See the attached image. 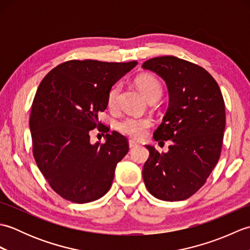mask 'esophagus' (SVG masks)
Wrapping results in <instances>:
<instances>
[{"instance_id":"34e87169","label":"esophagus","mask_w":250,"mask_h":250,"mask_svg":"<svg viewBox=\"0 0 250 250\" xmlns=\"http://www.w3.org/2000/svg\"><path fill=\"white\" fill-rule=\"evenodd\" d=\"M137 146H139V144H137V143H135L134 141H129V147L131 148V149H132V148L137 147Z\"/></svg>"}]
</instances>
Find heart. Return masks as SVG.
<instances>
[{
    "instance_id": "obj_1",
    "label": "heart",
    "mask_w": 250,
    "mask_h": 250,
    "mask_svg": "<svg viewBox=\"0 0 250 250\" xmlns=\"http://www.w3.org/2000/svg\"><path fill=\"white\" fill-rule=\"evenodd\" d=\"M136 86L142 91V93L145 95L148 100L158 99L162 93V87L158 79L152 76L144 74L136 78ZM120 91V84L117 83L109 90L107 95V105L109 108H115L117 104V98ZM152 121L150 118H139V117L134 116H126L117 122V130L120 133L125 134L126 136H130L132 139L141 140L144 137L147 133V130L150 128Z\"/></svg>"
}]
</instances>
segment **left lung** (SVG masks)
I'll use <instances>...</instances> for the list:
<instances>
[{"label": "left lung", "mask_w": 250, "mask_h": 250, "mask_svg": "<svg viewBox=\"0 0 250 250\" xmlns=\"http://www.w3.org/2000/svg\"><path fill=\"white\" fill-rule=\"evenodd\" d=\"M142 67L158 74L168 89V108L153 139L173 142L167 152L146 146L149 157L143 179L155 198L183 201L206 183L219 160L225 101L214 77L194 63L163 56L147 60Z\"/></svg>", "instance_id": "8db88e82"}]
</instances>
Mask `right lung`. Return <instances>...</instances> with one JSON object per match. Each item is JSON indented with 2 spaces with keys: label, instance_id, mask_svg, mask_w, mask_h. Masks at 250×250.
<instances>
[{
  "label": "right lung",
  "instance_id": "add662e5",
  "mask_svg": "<svg viewBox=\"0 0 250 250\" xmlns=\"http://www.w3.org/2000/svg\"><path fill=\"white\" fill-rule=\"evenodd\" d=\"M137 64L70 60L47 74L32 103L30 130L33 156L52 190L74 203L102 198L114 180L117 163L129 151L126 137L101 129L98 114L107 107L109 90ZM94 127L105 143H89Z\"/></svg>",
  "mask_w": 250,
  "mask_h": 250
}]
</instances>
